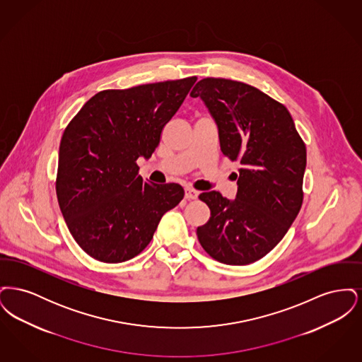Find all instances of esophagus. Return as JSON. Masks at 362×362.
<instances>
[{"instance_id":"1","label":"esophagus","mask_w":362,"mask_h":362,"mask_svg":"<svg viewBox=\"0 0 362 362\" xmlns=\"http://www.w3.org/2000/svg\"><path fill=\"white\" fill-rule=\"evenodd\" d=\"M185 198L186 199H197L198 198V191L194 189H189V187H186L185 189Z\"/></svg>"}]
</instances>
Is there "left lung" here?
Here are the masks:
<instances>
[{
	"label": "left lung",
	"mask_w": 362,
	"mask_h": 362,
	"mask_svg": "<svg viewBox=\"0 0 362 362\" xmlns=\"http://www.w3.org/2000/svg\"><path fill=\"white\" fill-rule=\"evenodd\" d=\"M189 95L217 123L223 155L241 165L233 201L218 191L199 195L210 218L197 228L198 240L221 263H254L282 240L301 209L305 144L288 108L255 86L207 77Z\"/></svg>",
	"instance_id": "1"
}]
</instances>
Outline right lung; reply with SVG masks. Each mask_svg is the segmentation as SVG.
<instances>
[{
    "mask_svg": "<svg viewBox=\"0 0 362 362\" xmlns=\"http://www.w3.org/2000/svg\"><path fill=\"white\" fill-rule=\"evenodd\" d=\"M197 77L105 89L66 126L59 145L57 198L71 236L89 257L121 263L153 239L164 213L185 197L177 183L151 185L137 158H149Z\"/></svg>",
    "mask_w": 362,
    "mask_h": 362,
    "instance_id": "add662e5",
    "label": "right lung"
}]
</instances>
